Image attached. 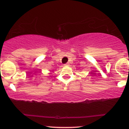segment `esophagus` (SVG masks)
I'll use <instances>...</instances> for the list:
<instances>
[{"mask_svg": "<svg viewBox=\"0 0 129 129\" xmlns=\"http://www.w3.org/2000/svg\"><path fill=\"white\" fill-rule=\"evenodd\" d=\"M70 66V64H69V62L66 63V64H64V66Z\"/></svg>", "mask_w": 129, "mask_h": 129, "instance_id": "obj_1", "label": "esophagus"}]
</instances>
